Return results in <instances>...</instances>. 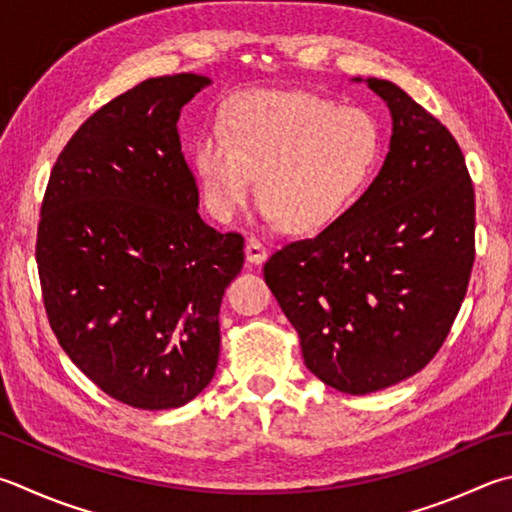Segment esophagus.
Masks as SVG:
<instances>
[{"label": "esophagus", "instance_id": "34e87169", "mask_svg": "<svg viewBox=\"0 0 512 512\" xmlns=\"http://www.w3.org/2000/svg\"><path fill=\"white\" fill-rule=\"evenodd\" d=\"M244 250H246V262H250V264H264L266 262L268 250L257 237H248Z\"/></svg>", "mask_w": 512, "mask_h": 512}]
</instances>
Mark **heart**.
<instances>
[{"label": "heart", "instance_id": "1", "mask_svg": "<svg viewBox=\"0 0 512 512\" xmlns=\"http://www.w3.org/2000/svg\"><path fill=\"white\" fill-rule=\"evenodd\" d=\"M383 132L367 109L304 91H244L221 129L192 147L203 201L219 221L246 206L257 176L266 219L318 235L360 199L378 170Z\"/></svg>", "mask_w": 512, "mask_h": 512}]
</instances>
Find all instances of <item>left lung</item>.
<instances>
[{"label":"left lung","mask_w":512,"mask_h":512,"mask_svg":"<svg viewBox=\"0 0 512 512\" xmlns=\"http://www.w3.org/2000/svg\"><path fill=\"white\" fill-rule=\"evenodd\" d=\"M367 87L392 111L374 183L336 224L264 266L304 365L345 394L421 371L448 338L475 264V188L459 143L394 82Z\"/></svg>","instance_id":"1"}]
</instances>
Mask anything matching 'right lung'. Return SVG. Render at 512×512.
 I'll use <instances>...</instances> for the list:
<instances>
[{"label":"right lung","mask_w":512,"mask_h":512,"mask_svg":"<svg viewBox=\"0 0 512 512\" xmlns=\"http://www.w3.org/2000/svg\"><path fill=\"white\" fill-rule=\"evenodd\" d=\"M208 85L176 73L109 100L64 145L42 201L35 259L55 338L138 410H172L208 387L221 297L244 266V237L199 217L176 129Z\"/></svg>","instance_id":"add662e5"}]
</instances>
